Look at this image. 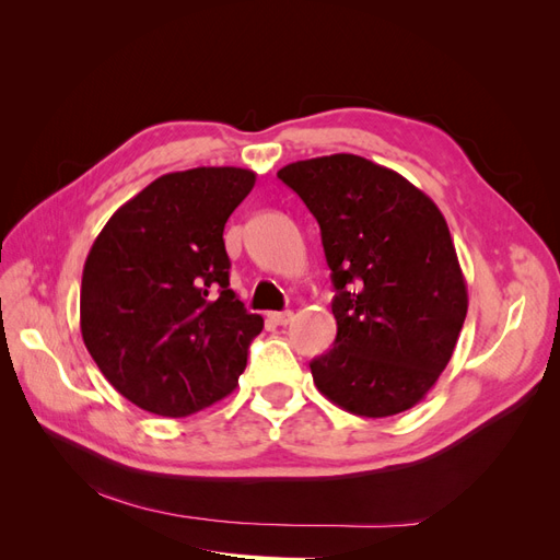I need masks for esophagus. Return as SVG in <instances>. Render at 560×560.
I'll return each instance as SVG.
<instances>
[{"instance_id": "34e87169", "label": "esophagus", "mask_w": 560, "mask_h": 560, "mask_svg": "<svg viewBox=\"0 0 560 560\" xmlns=\"http://www.w3.org/2000/svg\"><path fill=\"white\" fill-rule=\"evenodd\" d=\"M292 317H294V313H292V311H282V313H268V319L273 322V325H278V327L290 325Z\"/></svg>"}]
</instances>
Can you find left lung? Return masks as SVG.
<instances>
[{
    "label": "left lung",
    "instance_id": "1",
    "mask_svg": "<svg viewBox=\"0 0 560 560\" xmlns=\"http://www.w3.org/2000/svg\"><path fill=\"white\" fill-rule=\"evenodd\" d=\"M278 177L313 212L336 296L334 348L311 362L348 413L411 409L442 376L467 315V284L434 200L374 161L331 154Z\"/></svg>",
    "mask_w": 560,
    "mask_h": 560
}]
</instances>
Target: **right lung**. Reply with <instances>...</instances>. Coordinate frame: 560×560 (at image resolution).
I'll return each mask as SVG.
<instances>
[{"label":"right lung","mask_w":560,"mask_h":560,"mask_svg":"<svg viewBox=\"0 0 560 560\" xmlns=\"http://www.w3.org/2000/svg\"><path fill=\"white\" fill-rule=\"evenodd\" d=\"M257 175L167 173L118 208L81 278V336L140 409L184 418L233 393L264 317L229 290L224 226Z\"/></svg>","instance_id":"1"}]
</instances>
